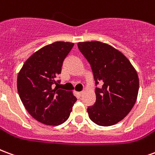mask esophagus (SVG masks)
Wrapping results in <instances>:
<instances>
[{"mask_svg": "<svg viewBox=\"0 0 155 155\" xmlns=\"http://www.w3.org/2000/svg\"><path fill=\"white\" fill-rule=\"evenodd\" d=\"M78 94H79L80 96H82V95L84 94V91H81V92H79V93H78Z\"/></svg>", "mask_w": 155, "mask_h": 155, "instance_id": "1", "label": "esophagus"}]
</instances>
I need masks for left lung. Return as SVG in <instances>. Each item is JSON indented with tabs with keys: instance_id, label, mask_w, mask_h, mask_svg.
Instances as JSON below:
<instances>
[{
	"instance_id": "1",
	"label": "left lung",
	"mask_w": 155,
	"mask_h": 155,
	"mask_svg": "<svg viewBox=\"0 0 155 155\" xmlns=\"http://www.w3.org/2000/svg\"><path fill=\"white\" fill-rule=\"evenodd\" d=\"M78 48L90 63L95 84L96 101L87 108L89 117L101 126L123 120L135 104L139 77L135 69L120 51L101 41L79 42Z\"/></svg>"
}]
</instances>
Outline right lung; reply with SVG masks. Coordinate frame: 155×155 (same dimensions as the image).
Returning <instances> with one entry per match:
<instances>
[{
    "mask_svg": "<svg viewBox=\"0 0 155 155\" xmlns=\"http://www.w3.org/2000/svg\"><path fill=\"white\" fill-rule=\"evenodd\" d=\"M73 46L74 43L63 41L47 45L30 56L19 72V96L29 114L44 124L64 123L77 101L72 91L52 87Z\"/></svg>",
    "mask_w": 155,
    "mask_h": 155,
    "instance_id": "1",
    "label": "right lung"
}]
</instances>
